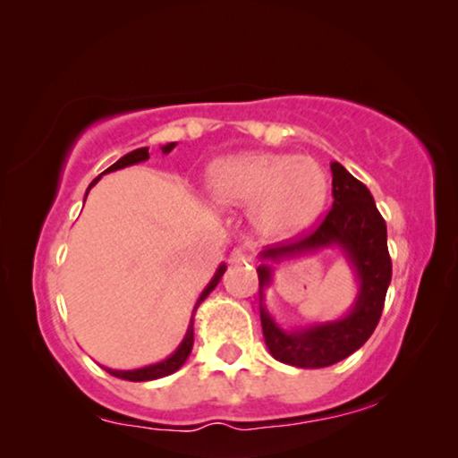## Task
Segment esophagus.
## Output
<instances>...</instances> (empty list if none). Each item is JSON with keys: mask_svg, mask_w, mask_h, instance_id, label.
Wrapping results in <instances>:
<instances>
[{"mask_svg": "<svg viewBox=\"0 0 458 458\" xmlns=\"http://www.w3.org/2000/svg\"><path fill=\"white\" fill-rule=\"evenodd\" d=\"M253 261V250L247 244H241V247H234L230 253V263H249Z\"/></svg>", "mask_w": 458, "mask_h": 458, "instance_id": "obj_1", "label": "esophagus"}]
</instances>
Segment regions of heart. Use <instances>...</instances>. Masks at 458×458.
Returning a JSON list of instances; mask_svg holds the SVG:
<instances>
[{"mask_svg": "<svg viewBox=\"0 0 458 458\" xmlns=\"http://www.w3.org/2000/svg\"><path fill=\"white\" fill-rule=\"evenodd\" d=\"M205 189L216 208H249L250 224L261 236L288 238L321 214L330 182L311 157L244 151L211 162Z\"/></svg>", "mask_w": 458, "mask_h": 458, "instance_id": "heart-1", "label": "heart"}]
</instances>
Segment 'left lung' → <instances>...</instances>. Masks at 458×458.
Here are the masks:
<instances>
[{"label": "left lung", "instance_id": "left-lung-1", "mask_svg": "<svg viewBox=\"0 0 458 458\" xmlns=\"http://www.w3.org/2000/svg\"><path fill=\"white\" fill-rule=\"evenodd\" d=\"M330 170L334 203L326 220L305 238L261 250V263L257 267L261 327L269 355L301 369L334 365L359 351L376 330L392 280L388 232L369 189L343 164L332 162ZM326 248H338L352 267L358 282L356 301L350 311L336 320L284 328L265 305L275 266Z\"/></svg>", "mask_w": 458, "mask_h": 458}]
</instances>
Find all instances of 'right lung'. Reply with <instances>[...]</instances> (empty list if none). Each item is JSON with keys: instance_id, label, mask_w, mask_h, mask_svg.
<instances>
[{"instance_id": "1", "label": "right lung", "mask_w": 458, "mask_h": 458, "mask_svg": "<svg viewBox=\"0 0 458 458\" xmlns=\"http://www.w3.org/2000/svg\"><path fill=\"white\" fill-rule=\"evenodd\" d=\"M174 147H176V143H167V145L159 147V149H162L164 156H167V153H170V151L174 149ZM147 159H149V147H140V149H134V151H131V153H126L124 157H120L118 162L109 165L106 172H101L99 176L95 178L91 184H89V189H87V192H85V199H87V195H89V191H91L93 186L99 182L103 174L122 170V167H128V165H134V164H143V162H147ZM224 272H226V263H220V267L216 269L214 278H211L209 284L203 288V293L199 294L195 307H192V315H191L189 327H186V334H184L182 343H180V344L176 346V351H174L170 357L157 360V363H151V365H145V367H137V369H109V367H103V369H106L107 373H112L114 377L128 379V382H149V379L165 377V376H170V373L178 371L180 367H182V365L186 363V359H189L191 351H192V343H195V313H197V309H199V305H201V302H203L205 299H208V296H209L211 293H214V288H216L217 284H220Z\"/></svg>"}]
</instances>
